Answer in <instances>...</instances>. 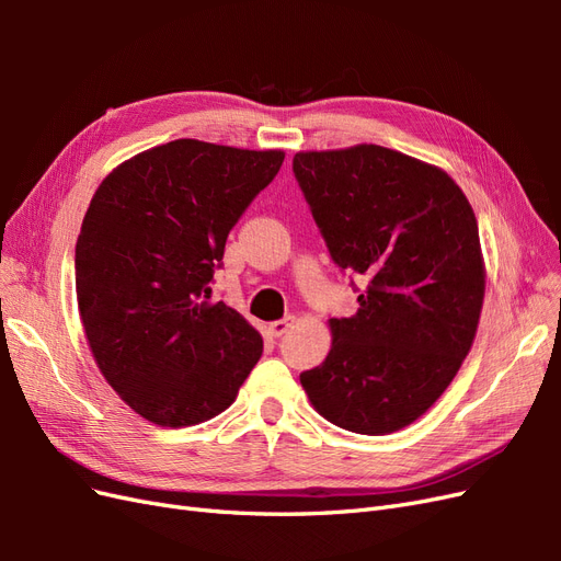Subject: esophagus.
Instances as JSON below:
<instances>
[{
	"mask_svg": "<svg viewBox=\"0 0 561 561\" xmlns=\"http://www.w3.org/2000/svg\"><path fill=\"white\" fill-rule=\"evenodd\" d=\"M293 322H295V318H293V316H287V318H283V320L268 322V332L274 334V336H283L287 330L293 328Z\"/></svg>",
	"mask_w": 561,
	"mask_h": 561,
	"instance_id": "esophagus-1",
	"label": "esophagus"
}]
</instances>
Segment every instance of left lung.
<instances>
[{
  "label": "left lung",
  "mask_w": 561,
  "mask_h": 561,
  "mask_svg": "<svg viewBox=\"0 0 561 561\" xmlns=\"http://www.w3.org/2000/svg\"><path fill=\"white\" fill-rule=\"evenodd\" d=\"M299 190L332 262L367 278L332 348L299 375L334 426L386 435L445 393L468 355L484 301L478 219L435 165L379 145L299 151Z\"/></svg>",
  "instance_id": "left-lung-1"
}]
</instances>
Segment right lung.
Wrapping results in <instances>:
<instances>
[{
  "instance_id": "add662e5",
  "label": "right lung",
  "mask_w": 561,
  "mask_h": 561,
  "mask_svg": "<svg viewBox=\"0 0 561 561\" xmlns=\"http://www.w3.org/2000/svg\"><path fill=\"white\" fill-rule=\"evenodd\" d=\"M283 159L173 140L98 186L75 252L79 313L100 371L157 426L225 412L260 360V332L208 299L229 231Z\"/></svg>"
}]
</instances>
